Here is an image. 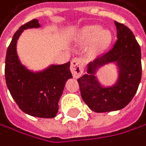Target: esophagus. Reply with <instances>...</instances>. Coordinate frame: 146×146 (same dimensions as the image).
<instances>
[{
  "label": "esophagus",
  "instance_id": "obj_1",
  "mask_svg": "<svg viewBox=\"0 0 146 146\" xmlns=\"http://www.w3.org/2000/svg\"><path fill=\"white\" fill-rule=\"evenodd\" d=\"M71 72L74 78H78L83 72V61L81 58H75L71 63Z\"/></svg>",
  "mask_w": 146,
  "mask_h": 146
}]
</instances>
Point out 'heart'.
Segmentation results:
<instances>
[{
  "instance_id": "heart-1",
  "label": "heart",
  "mask_w": 146,
  "mask_h": 146,
  "mask_svg": "<svg viewBox=\"0 0 146 146\" xmlns=\"http://www.w3.org/2000/svg\"><path fill=\"white\" fill-rule=\"evenodd\" d=\"M81 38L84 41L94 40V48L96 50L103 49L111 40V34L109 30H101L99 26H88L81 32Z\"/></svg>"
}]
</instances>
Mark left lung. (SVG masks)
I'll use <instances>...</instances> for the list:
<instances>
[{
    "instance_id": "8db88e82",
    "label": "left lung",
    "mask_w": 146,
    "mask_h": 146,
    "mask_svg": "<svg viewBox=\"0 0 146 146\" xmlns=\"http://www.w3.org/2000/svg\"><path fill=\"white\" fill-rule=\"evenodd\" d=\"M117 41L105 54L87 65V74L78 79L82 98L92 111L97 113L122 110L137 91L142 76L141 48L127 26L115 21ZM114 64L118 69L116 82L104 86L98 78V72Z\"/></svg>"
}]
</instances>
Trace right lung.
Returning a JSON list of instances; mask_svg holds the SVG:
<instances>
[{"instance_id": "add662e5", "label": "right lung", "mask_w": 146, "mask_h": 146, "mask_svg": "<svg viewBox=\"0 0 146 146\" xmlns=\"http://www.w3.org/2000/svg\"><path fill=\"white\" fill-rule=\"evenodd\" d=\"M40 27L38 19H33L14 34L7 49L5 80L11 97L23 112L32 117L52 118L58 112V102L65 82L72 78L70 62L53 64L42 70L33 71L21 63L17 53V43L22 32Z\"/></svg>"}]
</instances>
